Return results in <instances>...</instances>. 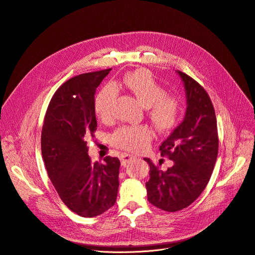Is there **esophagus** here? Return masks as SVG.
<instances>
[{"mask_svg":"<svg viewBox=\"0 0 255 255\" xmlns=\"http://www.w3.org/2000/svg\"><path fill=\"white\" fill-rule=\"evenodd\" d=\"M133 158H136V157H134V156L131 155V154H128V153H124V154H122V156H121L122 164H123L124 167H126L127 164H128L129 161H131Z\"/></svg>","mask_w":255,"mask_h":255,"instance_id":"34e87169","label":"esophagus"}]
</instances>
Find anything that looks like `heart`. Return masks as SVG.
Masks as SVG:
<instances>
[{"mask_svg": "<svg viewBox=\"0 0 255 255\" xmlns=\"http://www.w3.org/2000/svg\"><path fill=\"white\" fill-rule=\"evenodd\" d=\"M123 84L147 109L149 118L158 131H168L177 126L181 115L180 98L166 94L151 72L145 69L130 72L124 77ZM118 94L117 86L108 83L96 96L95 111L101 121H112ZM152 136L147 126H122L112 132L110 139L115 147L137 152L147 147Z\"/></svg>", "mask_w": 255, "mask_h": 255, "instance_id": "b5f03b06", "label": "heart"}]
</instances>
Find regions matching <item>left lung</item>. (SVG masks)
Here are the masks:
<instances>
[{
	"label": "left lung",
	"instance_id": "8db88e82",
	"mask_svg": "<svg viewBox=\"0 0 255 255\" xmlns=\"http://www.w3.org/2000/svg\"><path fill=\"white\" fill-rule=\"evenodd\" d=\"M186 94V113L159 146L161 156L172 160L162 171V159L149 158L150 178L146 182L148 201L167 212H176L196 201L210 180L217 154L218 132L213 104L204 87L188 75L177 71Z\"/></svg>",
	"mask_w": 255,
	"mask_h": 255
}]
</instances>
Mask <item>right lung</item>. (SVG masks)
<instances>
[{"label":"right lung","instance_id":"1","mask_svg":"<svg viewBox=\"0 0 255 255\" xmlns=\"http://www.w3.org/2000/svg\"><path fill=\"white\" fill-rule=\"evenodd\" d=\"M111 69L80 74L54 93L45 114L41 150L48 177L64 204L82 217H95L116 202L121 161L93 162L87 140L97 130L96 89Z\"/></svg>","mask_w":255,"mask_h":255}]
</instances>
